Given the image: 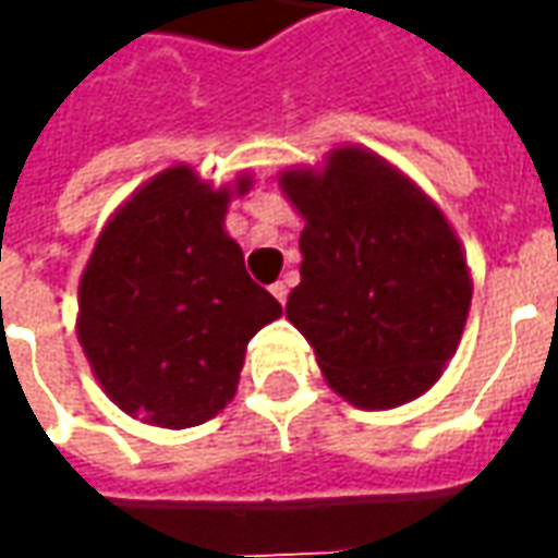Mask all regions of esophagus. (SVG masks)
I'll return each instance as SVG.
<instances>
[{
  "label": "esophagus",
  "mask_w": 558,
  "mask_h": 558,
  "mask_svg": "<svg viewBox=\"0 0 558 558\" xmlns=\"http://www.w3.org/2000/svg\"><path fill=\"white\" fill-rule=\"evenodd\" d=\"M271 295L278 299L280 304H287V295H290V287L283 283V280H278V283H271Z\"/></svg>",
  "instance_id": "34e87169"
}]
</instances>
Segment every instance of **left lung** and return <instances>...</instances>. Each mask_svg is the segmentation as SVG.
Returning a JSON list of instances; mask_svg holds the SVG:
<instances>
[{
    "label": "left lung",
    "instance_id": "obj_1",
    "mask_svg": "<svg viewBox=\"0 0 558 558\" xmlns=\"http://www.w3.org/2000/svg\"><path fill=\"white\" fill-rule=\"evenodd\" d=\"M280 191L304 218L302 283L287 316L326 383L359 410L421 398L454 359L469 304L463 244L439 206L386 158L338 146L287 167Z\"/></svg>",
    "mask_w": 558,
    "mask_h": 558
}]
</instances>
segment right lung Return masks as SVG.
<instances>
[{"label": "right lung", "mask_w": 558, "mask_h": 558, "mask_svg": "<svg viewBox=\"0 0 558 558\" xmlns=\"http://www.w3.org/2000/svg\"><path fill=\"white\" fill-rule=\"evenodd\" d=\"M247 191V172L211 187L175 163L104 223L80 278L77 338L131 418L170 430L215 418L235 398L247 340L283 314L223 230Z\"/></svg>", "instance_id": "add662e5"}]
</instances>
